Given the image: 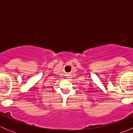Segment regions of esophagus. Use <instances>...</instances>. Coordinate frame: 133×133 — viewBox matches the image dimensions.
<instances>
[{"label":"esophagus","instance_id":"1","mask_svg":"<svg viewBox=\"0 0 133 133\" xmlns=\"http://www.w3.org/2000/svg\"><path fill=\"white\" fill-rule=\"evenodd\" d=\"M68 78H71V76H69V75H68Z\"/></svg>","mask_w":133,"mask_h":133}]
</instances>
